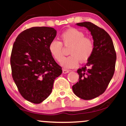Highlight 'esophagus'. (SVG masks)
Instances as JSON below:
<instances>
[{
	"mask_svg": "<svg viewBox=\"0 0 126 126\" xmlns=\"http://www.w3.org/2000/svg\"><path fill=\"white\" fill-rule=\"evenodd\" d=\"M70 72L69 70H68V69H63V73H68L69 72Z\"/></svg>",
	"mask_w": 126,
	"mask_h": 126,
	"instance_id": "34e87169",
	"label": "esophagus"
}]
</instances>
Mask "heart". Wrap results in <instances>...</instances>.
I'll return each mask as SVG.
<instances>
[{
    "label": "heart",
    "mask_w": 126,
    "mask_h": 126,
    "mask_svg": "<svg viewBox=\"0 0 126 126\" xmlns=\"http://www.w3.org/2000/svg\"><path fill=\"white\" fill-rule=\"evenodd\" d=\"M84 33L79 29L69 28L60 35L61 42L53 40L49 45V51L53 58L65 68H74L79 63H85L89 60L94 51V43L90 38L84 37ZM71 45L70 56L63 59V46ZM62 59L63 60H62ZM62 61H61V60Z\"/></svg>",
    "instance_id": "obj_1"
}]
</instances>
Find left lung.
Masks as SVG:
<instances>
[{
	"instance_id": "obj_1",
	"label": "left lung",
	"mask_w": 126,
	"mask_h": 126,
	"mask_svg": "<svg viewBox=\"0 0 126 126\" xmlns=\"http://www.w3.org/2000/svg\"><path fill=\"white\" fill-rule=\"evenodd\" d=\"M91 32L94 51L85 66L79 69V81L72 89L76 95L91 100L103 94L112 78L115 69L116 54L111 37L104 29L90 22L77 23Z\"/></svg>"
}]
</instances>
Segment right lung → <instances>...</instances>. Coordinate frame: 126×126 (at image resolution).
I'll return each mask as SVG.
<instances>
[{"label":"right lung","mask_w":126,"mask_h":126,"mask_svg":"<svg viewBox=\"0 0 126 126\" xmlns=\"http://www.w3.org/2000/svg\"><path fill=\"white\" fill-rule=\"evenodd\" d=\"M56 34L52 27H33L19 34L14 43L12 76L22 97L34 104L50 94L54 80L63 72L48 49Z\"/></svg>","instance_id":"add662e5"}]
</instances>
